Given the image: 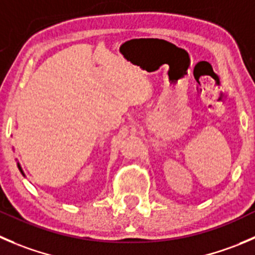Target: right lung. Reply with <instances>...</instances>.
I'll use <instances>...</instances> for the list:
<instances>
[{
	"label": "right lung",
	"instance_id": "right-lung-1",
	"mask_svg": "<svg viewBox=\"0 0 255 255\" xmlns=\"http://www.w3.org/2000/svg\"><path fill=\"white\" fill-rule=\"evenodd\" d=\"M17 167H18V169H19V172L22 173V175H24V173H23V170H22V167H21V164H19L18 162H17Z\"/></svg>",
	"mask_w": 255,
	"mask_h": 255
}]
</instances>
